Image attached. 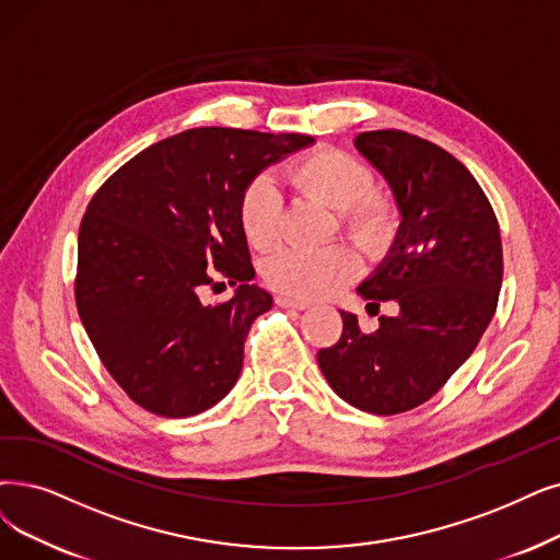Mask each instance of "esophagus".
Wrapping results in <instances>:
<instances>
[{"label":"esophagus","instance_id":"34e87169","mask_svg":"<svg viewBox=\"0 0 560 560\" xmlns=\"http://www.w3.org/2000/svg\"><path fill=\"white\" fill-rule=\"evenodd\" d=\"M276 303H278L280 307H292V310H307V307H310V303H307V301H301V299H289V296H284V294L276 296Z\"/></svg>","mask_w":560,"mask_h":560}]
</instances>
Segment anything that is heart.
<instances>
[{"label": "heart", "mask_w": 560, "mask_h": 560, "mask_svg": "<svg viewBox=\"0 0 560 560\" xmlns=\"http://www.w3.org/2000/svg\"><path fill=\"white\" fill-rule=\"evenodd\" d=\"M287 184L301 195L335 209L338 228L368 257L390 253L401 228L397 199L372 188L374 176L365 163L340 149H315L289 163ZM238 228L253 248L273 245L280 232V197L266 178H253L236 205ZM264 280L276 292L296 299H324L349 284L361 259L347 243H330L319 250L282 248L264 261Z\"/></svg>", "instance_id": "b5f03b06"}]
</instances>
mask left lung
<instances>
[{
	"label": "left lung",
	"mask_w": 560,
	"mask_h": 560,
	"mask_svg": "<svg viewBox=\"0 0 560 560\" xmlns=\"http://www.w3.org/2000/svg\"><path fill=\"white\" fill-rule=\"evenodd\" d=\"M353 144L401 209L390 255L358 294L397 312L378 317L374 332L342 312L340 340L317 361L351 407L395 416L436 395L478 347L501 292V230L474 174L439 144L395 128L361 132Z\"/></svg>",
	"instance_id": "8db88e82"
}]
</instances>
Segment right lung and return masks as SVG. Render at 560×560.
I'll list each match as a JSON object with an SVG mask.
<instances>
[{"label": "right lung", "instance_id": "obj_1", "mask_svg": "<svg viewBox=\"0 0 560 560\" xmlns=\"http://www.w3.org/2000/svg\"><path fill=\"white\" fill-rule=\"evenodd\" d=\"M301 132L190 128L121 165L89 202L78 234L75 305L101 363L138 407L197 416L225 397L253 322L273 299L257 284L236 205L245 184ZM238 283L205 306V285Z\"/></svg>", "mask_w": 560, "mask_h": 560}]
</instances>
